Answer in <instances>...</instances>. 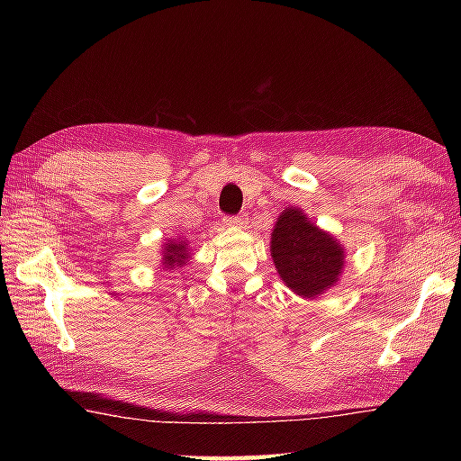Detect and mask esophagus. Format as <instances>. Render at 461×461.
Masks as SVG:
<instances>
[{"label": "esophagus", "mask_w": 461, "mask_h": 461, "mask_svg": "<svg viewBox=\"0 0 461 461\" xmlns=\"http://www.w3.org/2000/svg\"><path fill=\"white\" fill-rule=\"evenodd\" d=\"M223 225H228V228H241V225H246V218L243 215H225Z\"/></svg>", "instance_id": "1"}]
</instances>
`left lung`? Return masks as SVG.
<instances>
[{"mask_svg":"<svg viewBox=\"0 0 461 461\" xmlns=\"http://www.w3.org/2000/svg\"><path fill=\"white\" fill-rule=\"evenodd\" d=\"M271 258L283 283L307 299L335 287L345 267V249L299 208L283 210L277 218L271 231Z\"/></svg>","mask_w":461,"mask_h":461,"instance_id":"8db88e82","label":"left lung"}]
</instances>
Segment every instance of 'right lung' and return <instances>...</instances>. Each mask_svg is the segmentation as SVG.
<instances>
[{"mask_svg": "<svg viewBox=\"0 0 461 461\" xmlns=\"http://www.w3.org/2000/svg\"><path fill=\"white\" fill-rule=\"evenodd\" d=\"M188 241L185 240H168L164 243L162 251V267L172 269V267H182L188 263L190 253H188Z\"/></svg>", "mask_w": 461, "mask_h": 461, "instance_id": "1", "label": "right lung"}]
</instances>
